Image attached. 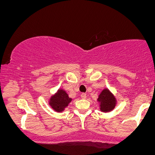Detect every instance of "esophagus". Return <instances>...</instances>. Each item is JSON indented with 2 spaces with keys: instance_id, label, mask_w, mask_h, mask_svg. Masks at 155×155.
Listing matches in <instances>:
<instances>
[{
  "instance_id": "esophagus-1",
  "label": "esophagus",
  "mask_w": 155,
  "mask_h": 155,
  "mask_svg": "<svg viewBox=\"0 0 155 155\" xmlns=\"http://www.w3.org/2000/svg\"><path fill=\"white\" fill-rule=\"evenodd\" d=\"M80 97H81V98H82V99H85V98H87L86 94H84V93L81 94V95H80Z\"/></svg>"
}]
</instances>
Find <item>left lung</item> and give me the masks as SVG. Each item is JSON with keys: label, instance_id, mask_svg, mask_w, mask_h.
<instances>
[{"label": "left lung", "instance_id": "left-lung-1", "mask_svg": "<svg viewBox=\"0 0 155 155\" xmlns=\"http://www.w3.org/2000/svg\"><path fill=\"white\" fill-rule=\"evenodd\" d=\"M97 101L100 111L102 113H110L113 111L117 104V99L113 93L107 88L102 89L98 94Z\"/></svg>", "mask_w": 155, "mask_h": 155}]
</instances>
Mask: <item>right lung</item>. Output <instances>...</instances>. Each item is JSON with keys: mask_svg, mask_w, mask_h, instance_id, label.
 <instances>
[{"mask_svg": "<svg viewBox=\"0 0 155 155\" xmlns=\"http://www.w3.org/2000/svg\"><path fill=\"white\" fill-rule=\"evenodd\" d=\"M73 98L68 96L66 90L60 88L48 99V104L57 113H62L68 106Z\"/></svg>", "mask_w": 155, "mask_h": 155, "instance_id": "1", "label": "right lung"}]
</instances>
